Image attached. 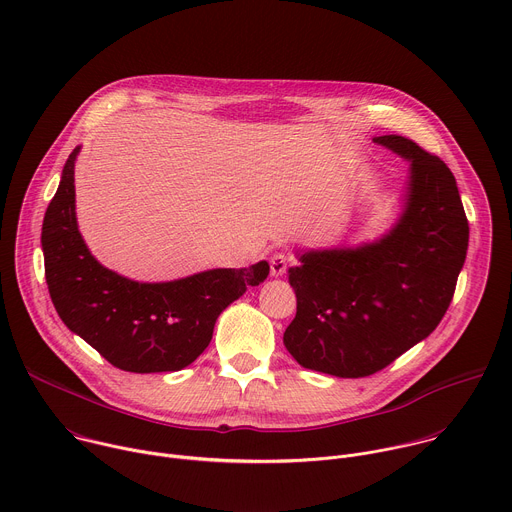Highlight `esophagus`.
<instances>
[{"mask_svg":"<svg viewBox=\"0 0 512 512\" xmlns=\"http://www.w3.org/2000/svg\"><path fill=\"white\" fill-rule=\"evenodd\" d=\"M287 263H289V257H287L285 253H275V255H271V259H269L271 275H273V277H281V275L287 271Z\"/></svg>","mask_w":512,"mask_h":512,"instance_id":"34e87169","label":"esophagus"}]
</instances>
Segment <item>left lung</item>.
<instances>
[{
    "instance_id": "obj_1",
    "label": "left lung",
    "mask_w": 512,
    "mask_h": 512,
    "mask_svg": "<svg viewBox=\"0 0 512 512\" xmlns=\"http://www.w3.org/2000/svg\"><path fill=\"white\" fill-rule=\"evenodd\" d=\"M374 142L410 160L404 211L374 243L305 251L289 267L295 319L283 333L299 366L366 378L426 339L444 317L468 249V221L450 168L414 140Z\"/></svg>"
}]
</instances>
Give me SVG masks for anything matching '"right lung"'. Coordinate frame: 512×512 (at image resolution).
I'll return each instance as SVG.
<instances>
[{
    "label": "right lung",
    "instance_id": "obj_1",
    "mask_svg": "<svg viewBox=\"0 0 512 512\" xmlns=\"http://www.w3.org/2000/svg\"><path fill=\"white\" fill-rule=\"evenodd\" d=\"M68 156L62 181L42 225L46 283L70 331L114 368L134 374L179 372L211 344L221 311L249 285L269 275V263L209 269L166 283H140L100 265L76 221L74 164Z\"/></svg>",
    "mask_w": 512,
    "mask_h": 512
}]
</instances>
